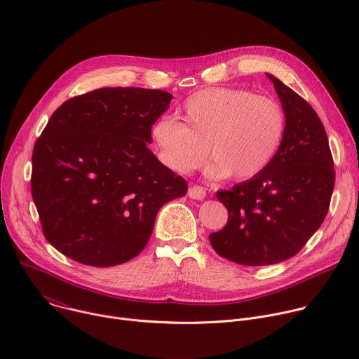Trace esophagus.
<instances>
[{
  "instance_id": "obj_1",
  "label": "esophagus",
  "mask_w": 359,
  "mask_h": 359,
  "mask_svg": "<svg viewBox=\"0 0 359 359\" xmlns=\"http://www.w3.org/2000/svg\"><path fill=\"white\" fill-rule=\"evenodd\" d=\"M187 194L190 198H194V200H203L204 197H206V191H204V189L200 186H191L189 189Z\"/></svg>"
}]
</instances>
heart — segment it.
<instances>
[{
  "label": "heart",
  "instance_id": "obj_1",
  "mask_svg": "<svg viewBox=\"0 0 359 359\" xmlns=\"http://www.w3.org/2000/svg\"><path fill=\"white\" fill-rule=\"evenodd\" d=\"M182 123L161 118L150 136L159 162L179 175L201 166L209 179L233 176L248 180L276 158L285 135L283 107L270 96L237 88H206L189 96L180 108Z\"/></svg>",
  "mask_w": 359,
  "mask_h": 359
}]
</instances>
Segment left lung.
I'll return each instance as SVG.
<instances>
[{"mask_svg":"<svg viewBox=\"0 0 359 359\" xmlns=\"http://www.w3.org/2000/svg\"><path fill=\"white\" fill-rule=\"evenodd\" d=\"M266 75L287 119L283 143L260 175L217 191L229 222L210 234L217 254L243 266H270L295 255L323 224L335 183L318 115L278 78Z\"/></svg>","mask_w":359,"mask_h":359,"instance_id":"left-lung-1","label":"left lung"}]
</instances>
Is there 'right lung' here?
I'll list each match as a JSON object with an SVG mask.
<instances>
[{
    "instance_id": "1",
    "label": "right lung",
    "mask_w": 359,
    "mask_h": 359,
    "mask_svg": "<svg viewBox=\"0 0 359 359\" xmlns=\"http://www.w3.org/2000/svg\"><path fill=\"white\" fill-rule=\"evenodd\" d=\"M159 89L102 88L72 97L48 121L32 153V198L45 238L93 267L144 248L165 203L187 183L147 147L169 108Z\"/></svg>"
}]
</instances>
